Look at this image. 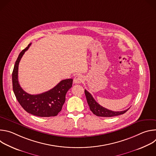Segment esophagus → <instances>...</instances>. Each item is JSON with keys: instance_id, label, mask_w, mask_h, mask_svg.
<instances>
[{"instance_id": "1", "label": "esophagus", "mask_w": 156, "mask_h": 156, "mask_svg": "<svg viewBox=\"0 0 156 156\" xmlns=\"http://www.w3.org/2000/svg\"><path fill=\"white\" fill-rule=\"evenodd\" d=\"M83 80H84L83 76L81 75H76L75 77L74 78L73 81L76 84H80L83 81Z\"/></svg>"}]
</instances>
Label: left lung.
Returning a JSON list of instances; mask_svg holds the SVG:
<instances>
[{
    "label": "left lung",
    "mask_w": 156,
    "mask_h": 156,
    "mask_svg": "<svg viewBox=\"0 0 156 156\" xmlns=\"http://www.w3.org/2000/svg\"><path fill=\"white\" fill-rule=\"evenodd\" d=\"M85 96L87 99V104L90 106V110L92 111V112L98 117H111L120 115L125 114L126 111L129 108L123 111H118V112H115V111L110 110L105 107H103L101 105H99L93 98L92 95L89 93L87 90H84Z\"/></svg>",
    "instance_id": "obj_1"
}]
</instances>
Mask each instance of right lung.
<instances>
[{"mask_svg":"<svg viewBox=\"0 0 156 156\" xmlns=\"http://www.w3.org/2000/svg\"><path fill=\"white\" fill-rule=\"evenodd\" d=\"M22 51L14 65L12 72L13 90L21 106L29 114L37 117H49L56 116L62 110L65 101V96L72 87V79L62 80L49 91L39 94H30L22 89L18 83V71L20 61L25 52L31 46Z\"/></svg>","mask_w":156,"mask_h":156,"instance_id":"1","label":"right lung"}]
</instances>
